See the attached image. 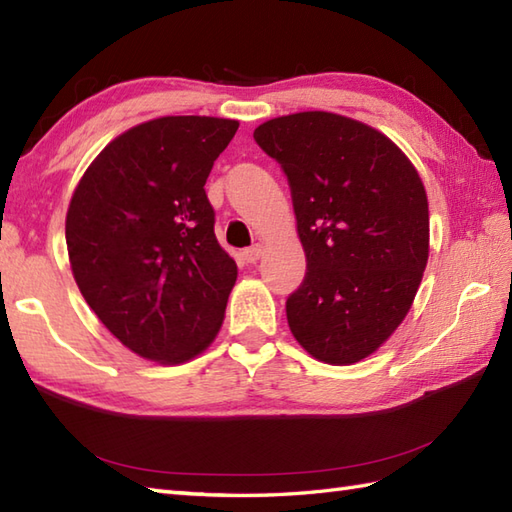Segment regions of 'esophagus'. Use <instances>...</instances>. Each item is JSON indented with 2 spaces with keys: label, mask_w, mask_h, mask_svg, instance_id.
Wrapping results in <instances>:
<instances>
[{
  "label": "esophagus",
  "mask_w": 512,
  "mask_h": 512,
  "mask_svg": "<svg viewBox=\"0 0 512 512\" xmlns=\"http://www.w3.org/2000/svg\"><path fill=\"white\" fill-rule=\"evenodd\" d=\"M262 253H264V244H259V242H257V244H253L250 248H246L242 255H244V259H246L248 264H255L257 259L262 257Z\"/></svg>",
  "instance_id": "esophagus-1"
}]
</instances>
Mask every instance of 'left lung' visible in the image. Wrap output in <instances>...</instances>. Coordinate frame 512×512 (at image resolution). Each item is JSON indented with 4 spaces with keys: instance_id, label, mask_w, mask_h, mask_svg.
Segmentation results:
<instances>
[{
    "instance_id": "8db88e82",
    "label": "left lung",
    "mask_w": 512,
    "mask_h": 512,
    "mask_svg": "<svg viewBox=\"0 0 512 512\" xmlns=\"http://www.w3.org/2000/svg\"><path fill=\"white\" fill-rule=\"evenodd\" d=\"M253 136L286 171L306 250L290 332L317 361H363L405 321L427 268L418 171L383 132L334 112L270 118Z\"/></svg>"
}]
</instances>
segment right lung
I'll return each mask as SVG.
<instances>
[{
	"instance_id": "1",
	"label": "right lung",
	"mask_w": 512,
	"mask_h": 512,
	"mask_svg": "<svg viewBox=\"0 0 512 512\" xmlns=\"http://www.w3.org/2000/svg\"><path fill=\"white\" fill-rule=\"evenodd\" d=\"M239 123L160 116L116 136L65 215L83 299L127 350L160 365L200 356L222 328L235 259L213 231L204 184Z\"/></svg>"
}]
</instances>
